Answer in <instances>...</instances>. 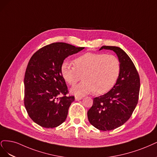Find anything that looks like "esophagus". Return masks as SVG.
Listing matches in <instances>:
<instances>
[{"instance_id":"esophagus-1","label":"esophagus","mask_w":157,"mask_h":157,"mask_svg":"<svg viewBox=\"0 0 157 157\" xmlns=\"http://www.w3.org/2000/svg\"><path fill=\"white\" fill-rule=\"evenodd\" d=\"M82 99V97H78V96H75V100L76 101H78V100H80Z\"/></svg>"}]
</instances>
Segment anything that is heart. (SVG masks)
Segmentation results:
<instances>
[{"instance_id": "1", "label": "heart", "mask_w": 157, "mask_h": 157, "mask_svg": "<svg viewBox=\"0 0 157 157\" xmlns=\"http://www.w3.org/2000/svg\"><path fill=\"white\" fill-rule=\"evenodd\" d=\"M74 64L75 67L63 63L60 72L70 85H74L83 76V82L71 89L77 96L94 91L97 94L109 91L117 82L121 71L119 60L113 55L87 53L75 59Z\"/></svg>"}]
</instances>
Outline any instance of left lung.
I'll return each instance as SVG.
<instances>
[{
    "mask_svg": "<svg viewBox=\"0 0 157 157\" xmlns=\"http://www.w3.org/2000/svg\"><path fill=\"white\" fill-rule=\"evenodd\" d=\"M117 55L121 71L117 82L109 92L93 98L87 112L89 121L100 130L117 128L127 121L138 102L140 80L132 60L123 50L116 46H102Z\"/></svg>",
    "mask_w": 157,
    "mask_h": 157,
    "instance_id": "obj_1",
    "label": "left lung"
}]
</instances>
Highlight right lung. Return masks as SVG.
<instances>
[{"mask_svg":"<svg viewBox=\"0 0 157 157\" xmlns=\"http://www.w3.org/2000/svg\"><path fill=\"white\" fill-rule=\"evenodd\" d=\"M84 48L56 42L40 49L31 57L25 74L24 104L34 123L55 128L67 119L74 97L66 95L68 87L60 68L66 58Z\"/></svg>","mask_w":157,"mask_h":157,"instance_id":"1","label":"right lung"}]
</instances>
